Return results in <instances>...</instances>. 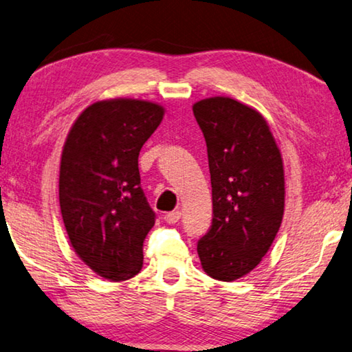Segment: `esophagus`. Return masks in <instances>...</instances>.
Wrapping results in <instances>:
<instances>
[{"mask_svg":"<svg viewBox=\"0 0 352 352\" xmlns=\"http://www.w3.org/2000/svg\"><path fill=\"white\" fill-rule=\"evenodd\" d=\"M181 212L179 210H173V212H168V213H165L164 214V219H165V223H168V224H175V223H177V221L181 219Z\"/></svg>","mask_w":352,"mask_h":352,"instance_id":"obj_1","label":"esophagus"}]
</instances>
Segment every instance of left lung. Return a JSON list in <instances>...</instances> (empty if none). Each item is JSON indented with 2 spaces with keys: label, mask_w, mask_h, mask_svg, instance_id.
Here are the masks:
<instances>
[{
  "label": "left lung",
  "mask_w": 352,
  "mask_h": 352,
  "mask_svg": "<svg viewBox=\"0 0 352 352\" xmlns=\"http://www.w3.org/2000/svg\"><path fill=\"white\" fill-rule=\"evenodd\" d=\"M206 138L212 181V226L198 241L204 272L235 281L272 245L285 213V170L270 128L256 109L230 97L193 104Z\"/></svg>",
  "instance_id": "obj_1"
}]
</instances>
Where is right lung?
<instances>
[{"mask_svg": "<svg viewBox=\"0 0 352 352\" xmlns=\"http://www.w3.org/2000/svg\"><path fill=\"white\" fill-rule=\"evenodd\" d=\"M164 108L135 98L89 104L74 122L60 162V208L72 249L111 281L138 275L156 214L140 187L139 153Z\"/></svg>", "mask_w": 352, "mask_h": 352, "instance_id": "1", "label": "right lung"}]
</instances>
